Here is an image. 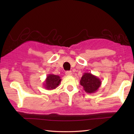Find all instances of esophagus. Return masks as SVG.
I'll return each mask as SVG.
<instances>
[{
  "label": "esophagus",
  "instance_id": "esophagus-1",
  "mask_svg": "<svg viewBox=\"0 0 134 134\" xmlns=\"http://www.w3.org/2000/svg\"><path fill=\"white\" fill-rule=\"evenodd\" d=\"M65 75L68 76H71L72 75V73L71 71H68L65 72Z\"/></svg>",
  "mask_w": 134,
  "mask_h": 134
}]
</instances>
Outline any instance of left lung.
<instances>
[{"label": "left lung", "mask_w": 134, "mask_h": 134, "mask_svg": "<svg viewBox=\"0 0 134 134\" xmlns=\"http://www.w3.org/2000/svg\"><path fill=\"white\" fill-rule=\"evenodd\" d=\"M102 82L97 76L90 72H85L80 80V84L87 93H94L101 86Z\"/></svg>", "instance_id": "obj_1"}]
</instances>
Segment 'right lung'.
Listing matches in <instances>:
<instances>
[{
    "mask_svg": "<svg viewBox=\"0 0 134 134\" xmlns=\"http://www.w3.org/2000/svg\"><path fill=\"white\" fill-rule=\"evenodd\" d=\"M61 79L59 75L50 74L47 76V78L44 82V87L47 90H53L59 86L60 83Z\"/></svg>",
    "mask_w": 134,
    "mask_h": 134,
    "instance_id": "right-lung-1",
    "label": "right lung"
}]
</instances>
